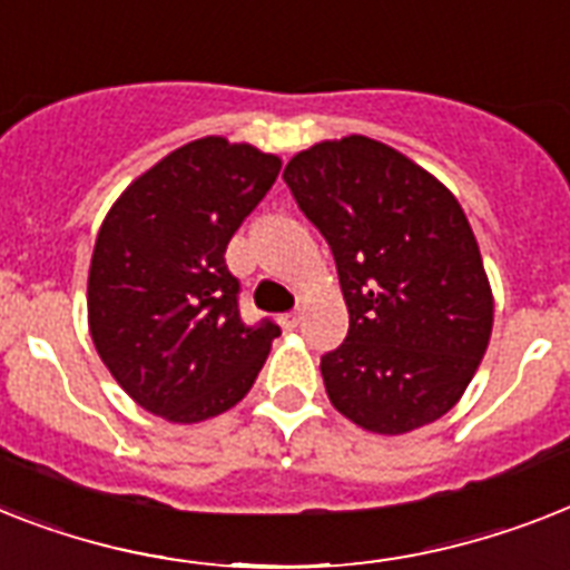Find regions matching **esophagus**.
<instances>
[{
    "mask_svg": "<svg viewBox=\"0 0 570 570\" xmlns=\"http://www.w3.org/2000/svg\"><path fill=\"white\" fill-rule=\"evenodd\" d=\"M281 322H284L286 331H293V327L301 325V313H286V316L281 318Z\"/></svg>",
    "mask_w": 570,
    "mask_h": 570,
    "instance_id": "esophagus-1",
    "label": "esophagus"
}]
</instances>
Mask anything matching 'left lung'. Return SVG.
Here are the masks:
<instances>
[{"mask_svg": "<svg viewBox=\"0 0 570 570\" xmlns=\"http://www.w3.org/2000/svg\"><path fill=\"white\" fill-rule=\"evenodd\" d=\"M284 180L331 245L348 307V336L322 357L331 404L381 436L442 419L469 390L494 322L456 196L363 134L298 151Z\"/></svg>", "mask_w": 570, "mask_h": 570, "instance_id": "1", "label": "left lung"}]
</instances>
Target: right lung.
Returning a JSON list of instances; mask_svg holds the SVG:
<instances>
[{"mask_svg":"<svg viewBox=\"0 0 570 570\" xmlns=\"http://www.w3.org/2000/svg\"><path fill=\"white\" fill-rule=\"evenodd\" d=\"M277 173V155L210 134L137 175L101 222L87 325L114 381L151 415L198 424L237 406L281 336L272 322L243 325L225 266Z\"/></svg>","mask_w":570,"mask_h":570,"instance_id":"add662e5","label":"right lung"}]
</instances>
